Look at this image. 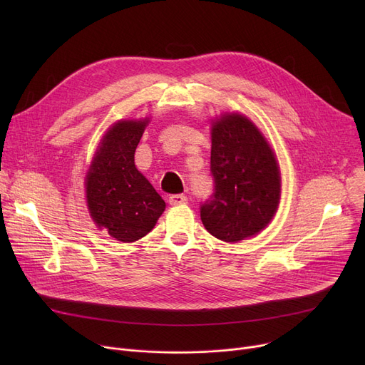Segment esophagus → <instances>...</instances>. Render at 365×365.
I'll use <instances>...</instances> for the list:
<instances>
[{
    "label": "esophagus",
    "mask_w": 365,
    "mask_h": 365,
    "mask_svg": "<svg viewBox=\"0 0 365 365\" xmlns=\"http://www.w3.org/2000/svg\"><path fill=\"white\" fill-rule=\"evenodd\" d=\"M168 202L171 205H182V204H186L187 202V198L183 195V194H176V195H171L168 198Z\"/></svg>",
    "instance_id": "obj_1"
}]
</instances>
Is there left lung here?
I'll return each mask as SVG.
<instances>
[{
  "instance_id": "8db88e82",
  "label": "left lung",
  "mask_w": 365,
  "mask_h": 365,
  "mask_svg": "<svg viewBox=\"0 0 365 365\" xmlns=\"http://www.w3.org/2000/svg\"><path fill=\"white\" fill-rule=\"evenodd\" d=\"M210 171L215 189L200 207L207 231L225 242L260 232L278 208L281 178L271 146L250 120L227 113L213 124Z\"/></svg>"
}]
</instances>
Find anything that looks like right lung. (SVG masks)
Masks as SVG:
<instances>
[{
	"label": "right lung",
	"instance_id": "1",
	"mask_svg": "<svg viewBox=\"0 0 365 365\" xmlns=\"http://www.w3.org/2000/svg\"><path fill=\"white\" fill-rule=\"evenodd\" d=\"M148 120L120 121L103 136L86 179L93 220L115 240L145 237L163 215L165 202L134 165V152Z\"/></svg>",
	"mask_w": 365,
	"mask_h": 365
}]
</instances>
